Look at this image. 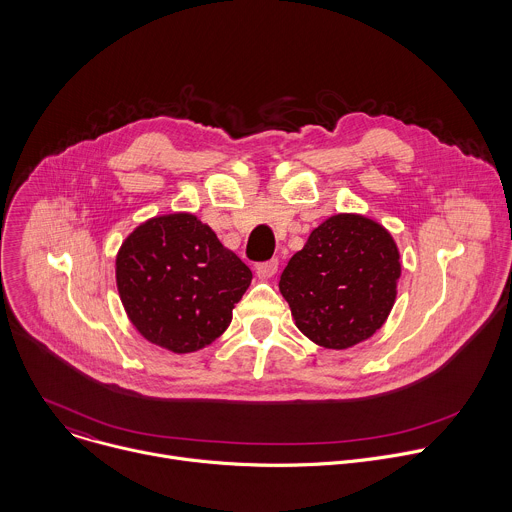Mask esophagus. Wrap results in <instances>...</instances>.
<instances>
[{
  "instance_id": "esophagus-1",
  "label": "esophagus",
  "mask_w": 512,
  "mask_h": 512,
  "mask_svg": "<svg viewBox=\"0 0 512 512\" xmlns=\"http://www.w3.org/2000/svg\"><path fill=\"white\" fill-rule=\"evenodd\" d=\"M277 267H279V261L277 259H269V261H263V263H257L255 265V273L259 279H269L277 273Z\"/></svg>"
}]
</instances>
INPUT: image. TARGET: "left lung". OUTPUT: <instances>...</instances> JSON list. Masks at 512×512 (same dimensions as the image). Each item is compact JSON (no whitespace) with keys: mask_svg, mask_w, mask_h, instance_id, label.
Wrapping results in <instances>:
<instances>
[{"mask_svg":"<svg viewBox=\"0 0 512 512\" xmlns=\"http://www.w3.org/2000/svg\"><path fill=\"white\" fill-rule=\"evenodd\" d=\"M401 277L399 249L373 218L334 214L289 259L279 291L312 342L344 350L371 338L389 318Z\"/></svg>","mask_w":512,"mask_h":512,"instance_id":"left-lung-1","label":"left lung"}]
</instances>
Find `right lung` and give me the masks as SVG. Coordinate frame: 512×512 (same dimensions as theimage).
Wrapping results in <instances>:
<instances>
[{
	"label": "right lung",
	"instance_id": "add662e5",
	"mask_svg": "<svg viewBox=\"0 0 512 512\" xmlns=\"http://www.w3.org/2000/svg\"><path fill=\"white\" fill-rule=\"evenodd\" d=\"M115 277L137 332L186 354L229 328L253 273L194 214L174 212L141 223L123 241Z\"/></svg>",
	"mask_w": 512,
	"mask_h": 512
}]
</instances>
